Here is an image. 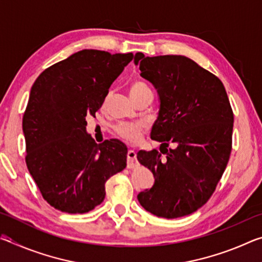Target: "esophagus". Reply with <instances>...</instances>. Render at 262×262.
Instances as JSON below:
<instances>
[{
	"label": "esophagus",
	"instance_id": "1",
	"mask_svg": "<svg viewBox=\"0 0 262 262\" xmlns=\"http://www.w3.org/2000/svg\"><path fill=\"white\" fill-rule=\"evenodd\" d=\"M137 166V161H136V152L134 150H129L127 152V167L128 168H134Z\"/></svg>",
	"mask_w": 262,
	"mask_h": 262
}]
</instances>
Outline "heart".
I'll use <instances>...</instances> for the list:
<instances>
[{
	"label": "heart",
	"instance_id": "b5f03b06",
	"mask_svg": "<svg viewBox=\"0 0 262 262\" xmlns=\"http://www.w3.org/2000/svg\"><path fill=\"white\" fill-rule=\"evenodd\" d=\"M147 91L151 90H150L147 84L141 81L133 82L129 86V94L132 98ZM143 129L144 125L142 122H119L112 127L114 134L119 139L127 142V143H136V142H139Z\"/></svg>",
	"mask_w": 262,
	"mask_h": 262
}]
</instances>
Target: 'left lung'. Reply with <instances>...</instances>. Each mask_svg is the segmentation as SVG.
Here are the masks:
<instances>
[{
    "label": "left lung",
    "mask_w": 262,
    "mask_h": 262,
    "mask_svg": "<svg viewBox=\"0 0 262 262\" xmlns=\"http://www.w3.org/2000/svg\"><path fill=\"white\" fill-rule=\"evenodd\" d=\"M134 62L161 101L151 130L161 152H137L155 184L137 200L158 217L189 215L209 200L231 154L233 112L227 91L219 77L183 55L136 53Z\"/></svg>",
    "instance_id": "1"
}]
</instances>
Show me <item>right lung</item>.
<instances>
[{
	"instance_id": "1",
	"label": "right lung",
	"mask_w": 262,
	"mask_h": 262,
	"mask_svg": "<svg viewBox=\"0 0 262 262\" xmlns=\"http://www.w3.org/2000/svg\"><path fill=\"white\" fill-rule=\"evenodd\" d=\"M134 54L83 50L51 66L31 88L23 115L25 162L55 209L84 214L105 199V183L127 165L118 140L97 144L86 133L108 89Z\"/></svg>"
}]
</instances>
